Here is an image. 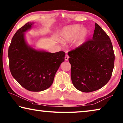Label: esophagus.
Wrapping results in <instances>:
<instances>
[{"mask_svg": "<svg viewBox=\"0 0 123 123\" xmlns=\"http://www.w3.org/2000/svg\"><path fill=\"white\" fill-rule=\"evenodd\" d=\"M68 58H69L68 55L67 54H66V56H65V60H66V61H68Z\"/></svg>", "mask_w": 123, "mask_h": 123, "instance_id": "esophagus-1", "label": "esophagus"}]
</instances>
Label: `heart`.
<instances>
[{
  "label": "heart",
  "mask_w": 123,
  "mask_h": 123,
  "mask_svg": "<svg viewBox=\"0 0 123 123\" xmlns=\"http://www.w3.org/2000/svg\"><path fill=\"white\" fill-rule=\"evenodd\" d=\"M89 32L86 28H81L79 25H74L66 27L61 31L60 37L64 42H71L76 38L75 45L80 46L85 41Z\"/></svg>",
  "instance_id": "b5f03b06"
}]
</instances>
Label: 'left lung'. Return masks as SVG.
Here are the masks:
<instances>
[{
    "label": "left lung",
    "instance_id": "obj_1",
    "mask_svg": "<svg viewBox=\"0 0 123 123\" xmlns=\"http://www.w3.org/2000/svg\"><path fill=\"white\" fill-rule=\"evenodd\" d=\"M68 54L72 83L78 90L96 91L110 80L114 65L113 48L110 37L96 23L92 39Z\"/></svg>",
    "mask_w": 123,
    "mask_h": 123
}]
</instances>
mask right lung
Returning <instances> with one entry per match:
<instances>
[{"label": "right lung", "mask_w": 123, "mask_h": 123, "mask_svg": "<svg viewBox=\"0 0 123 123\" xmlns=\"http://www.w3.org/2000/svg\"><path fill=\"white\" fill-rule=\"evenodd\" d=\"M33 24L28 22L17 30L9 47L8 57L12 77L24 88L38 92L51 86L66 54L38 51L28 46L24 33Z\"/></svg>", "instance_id": "1"}]
</instances>
